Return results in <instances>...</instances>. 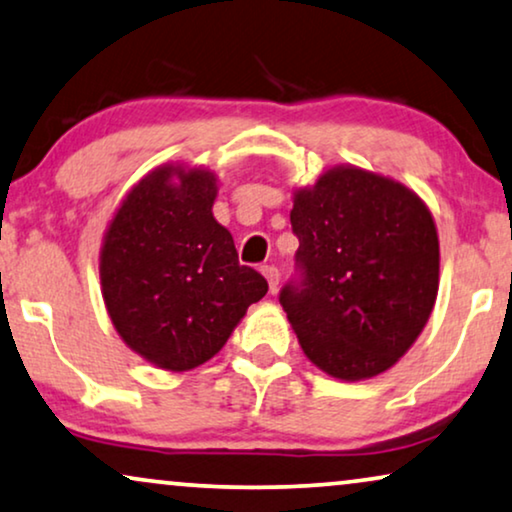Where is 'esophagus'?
Instances as JSON below:
<instances>
[{"instance_id":"esophagus-1","label":"esophagus","mask_w":512,"mask_h":512,"mask_svg":"<svg viewBox=\"0 0 512 512\" xmlns=\"http://www.w3.org/2000/svg\"><path fill=\"white\" fill-rule=\"evenodd\" d=\"M261 272L265 275V279H268V284H270V291H277V286H279V279H282V272H279L275 265H263L261 268Z\"/></svg>"}]
</instances>
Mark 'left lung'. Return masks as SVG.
Instances as JSON below:
<instances>
[{
  "mask_svg": "<svg viewBox=\"0 0 512 512\" xmlns=\"http://www.w3.org/2000/svg\"><path fill=\"white\" fill-rule=\"evenodd\" d=\"M296 275L279 303L307 359L338 380L380 375L422 333L438 293L431 212L398 181L335 167L296 193Z\"/></svg>",
  "mask_w": 512,
  "mask_h": 512,
  "instance_id": "8db88e82",
  "label": "left lung"
}]
</instances>
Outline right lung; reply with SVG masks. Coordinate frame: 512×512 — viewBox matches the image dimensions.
Returning <instances> with one entry per match:
<instances>
[{
	"mask_svg": "<svg viewBox=\"0 0 512 512\" xmlns=\"http://www.w3.org/2000/svg\"><path fill=\"white\" fill-rule=\"evenodd\" d=\"M214 198L212 172L158 167L128 193L104 237L109 317L160 368L191 370L212 359L268 293L261 272L237 261L233 235L212 214Z\"/></svg>",
	"mask_w": 512,
	"mask_h": 512,
	"instance_id": "obj_1",
	"label": "right lung"
}]
</instances>
